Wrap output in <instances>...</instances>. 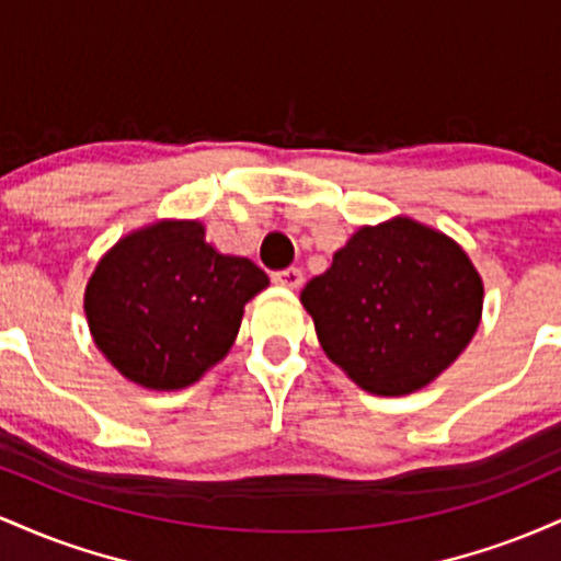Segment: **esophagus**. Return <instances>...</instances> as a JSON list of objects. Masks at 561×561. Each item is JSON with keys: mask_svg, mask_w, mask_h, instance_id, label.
Listing matches in <instances>:
<instances>
[{"mask_svg": "<svg viewBox=\"0 0 561 561\" xmlns=\"http://www.w3.org/2000/svg\"><path fill=\"white\" fill-rule=\"evenodd\" d=\"M272 279L276 282L279 287H287V289H298L302 285V272L300 268H282V272H274Z\"/></svg>", "mask_w": 561, "mask_h": 561, "instance_id": "esophagus-1", "label": "esophagus"}]
</instances>
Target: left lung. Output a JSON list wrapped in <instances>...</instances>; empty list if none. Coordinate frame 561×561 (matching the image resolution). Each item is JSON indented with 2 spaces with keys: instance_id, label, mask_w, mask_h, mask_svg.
Listing matches in <instances>:
<instances>
[{
  "instance_id": "left-lung-1",
  "label": "left lung",
  "mask_w": 561,
  "mask_h": 561,
  "mask_svg": "<svg viewBox=\"0 0 561 561\" xmlns=\"http://www.w3.org/2000/svg\"><path fill=\"white\" fill-rule=\"evenodd\" d=\"M482 276L459 242L396 216L362 227L300 293L327 358L371 396L440 377L482 319Z\"/></svg>"
}]
</instances>
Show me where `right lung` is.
Segmentation results:
<instances>
[{
  "mask_svg": "<svg viewBox=\"0 0 561 561\" xmlns=\"http://www.w3.org/2000/svg\"><path fill=\"white\" fill-rule=\"evenodd\" d=\"M268 276L242 255L218 253L205 227L163 218L128 231L87 282L83 313L102 356L147 390L195 385L234 345L244 302Z\"/></svg>",
  "mask_w": 561,
  "mask_h": 561,
  "instance_id": "1",
  "label": "right lung"
}]
</instances>
